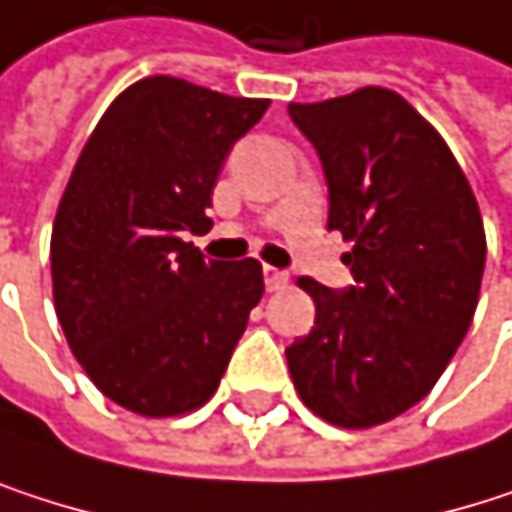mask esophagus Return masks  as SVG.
Listing matches in <instances>:
<instances>
[{
	"label": "esophagus",
	"mask_w": 512,
	"mask_h": 512,
	"mask_svg": "<svg viewBox=\"0 0 512 512\" xmlns=\"http://www.w3.org/2000/svg\"><path fill=\"white\" fill-rule=\"evenodd\" d=\"M262 274H265V286H268V292H280V289H286V286H289V274H286V271H277V268L265 265V268H262Z\"/></svg>",
	"instance_id": "34e87169"
}]
</instances>
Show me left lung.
Wrapping results in <instances>:
<instances>
[{
	"instance_id": "obj_1",
	"label": "left lung",
	"mask_w": 512,
	"mask_h": 512,
	"mask_svg": "<svg viewBox=\"0 0 512 512\" xmlns=\"http://www.w3.org/2000/svg\"><path fill=\"white\" fill-rule=\"evenodd\" d=\"M328 181V229L352 241L355 286L310 277L316 325L286 349L304 405L343 429H370L420 402L477 310L486 232L453 151L402 95L367 86L289 104Z\"/></svg>"
}]
</instances>
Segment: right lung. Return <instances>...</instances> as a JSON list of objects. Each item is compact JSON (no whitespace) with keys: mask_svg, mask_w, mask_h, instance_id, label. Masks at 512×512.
Returning a JSON list of instances; mask_svg holds the SVG:
<instances>
[{"mask_svg":"<svg viewBox=\"0 0 512 512\" xmlns=\"http://www.w3.org/2000/svg\"><path fill=\"white\" fill-rule=\"evenodd\" d=\"M265 110L145 77L80 151L50 238L56 316L86 376L133 414L205 405L265 292L256 259L217 262L184 241L211 226L220 166Z\"/></svg>","mask_w":512,"mask_h":512,"instance_id":"add662e5","label":"right lung"}]
</instances>
